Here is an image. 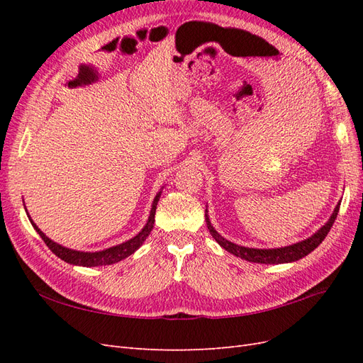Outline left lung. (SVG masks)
I'll list each match as a JSON object with an SVG mask.
<instances>
[{
    "instance_id": "left-lung-1",
    "label": "left lung",
    "mask_w": 363,
    "mask_h": 363,
    "mask_svg": "<svg viewBox=\"0 0 363 363\" xmlns=\"http://www.w3.org/2000/svg\"><path fill=\"white\" fill-rule=\"evenodd\" d=\"M339 206H340V203H337V206L335 207L330 219H328V221L320 230H318L315 235L301 240V242H296V244L281 247V248H268V250L248 248V247L236 245L233 242H230V240L223 238L213 228L211 219H208V215H207V208H206V224H207L208 232H211V235L213 236L216 242L224 250H227L228 252H232V255H235L236 257H240V259L248 260V262H255V263H267V265H274V263H276V265H279V263H289V262L300 260L309 255V252H312L318 245H320L325 239L327 233L330 232V228H332L335 219L337 216V212H339Z\"/></svg>"
}]
</instances>
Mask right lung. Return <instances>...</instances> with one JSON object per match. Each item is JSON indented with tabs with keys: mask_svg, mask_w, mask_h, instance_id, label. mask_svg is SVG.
<instances>
[{
	"mask_svg": "<svg viewBox=\"0 0 363 363\" xmlns=\"http://www.w3.org/2000/svg\"><path fill=\"white\" fill-rule=\"evenodd\" d=\"M162 191H159V194L155 196V201H152L151 206V212L148 216V221L145 224V227L140 230V232L135 236L128 239L127 242H123L119 245L111 247L103 251H95V252H89V251H77V250H69L67 247H62L57 242H54L48 236L43 235L39 227L31 221V225L35 227L36 232L39 233V236L43 239V242L47 244V247L56 255L57 257H60L62 260H65L67 263H71V265H79V267H103V265H112V263H116L119 260H123L128 256L133 255V252L145 242V239L148 238V235L151 233L152 227H155V215H156V207L160 199ZM28 215V213H27Z\"/></svg>",
	"mask_w": 363,
	"mask_h": 363,
	"instance_id": "obj_1",
	"label": "right lung"
}]
</instances>
